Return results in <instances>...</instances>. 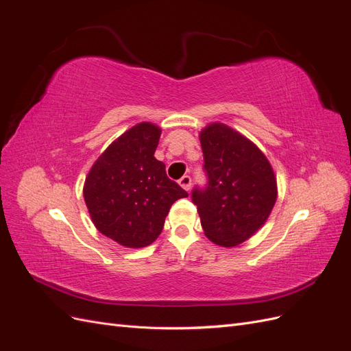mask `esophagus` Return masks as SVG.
<instances>
[{
	"instance_id": "1",
	"label": "esophagus",
	"mask_w": 351,
	"mask_h": 351,
	"mask_svg": "<svg viewBox=\"0 0 351 351\" xmlns=\"http://www.w3.org/2000/svg\"><path fill=\"white\" fill-rule=\"evenodd\" d=\"M178 184L182 186L184 190H187V192H189V190H190V186H192V177H190V176H183L182 178L178 180Z\"/></svg>"
}]
</instances>
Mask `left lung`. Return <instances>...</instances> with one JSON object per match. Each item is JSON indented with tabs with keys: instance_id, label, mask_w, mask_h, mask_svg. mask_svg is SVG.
<instances>
[{
	"instance_id": "8db88e82",
	"label": "left lung",
	"mask_w": 351,
	"mask_h": 351,
	"mask_svg": "<svg viewBox=\"0 0 351 351\" xmlns=\"http://www.w3.org/2000/svg\"><path fill=\"white\" fill-rule=\"evenodd\" d=\"M199 139L206 184L192 190V202L210 241L237 246L269 217L277 200V180L258 146L228 125L210 124Z\"/></svg>"
}]
</instances>
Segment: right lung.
Listing matches in <instances>:
<instances>
[{
  "instance_id": "1",
  "label": "right lung",
  "mask_w": 351,
  "mask_h": 351,
  "mask_svg": "<svg viewBox=\"0 0 351 351\" xmlns=\"http://www.w3.org/2000/svg\"><path fill=\"white\" fill-rule=\"evenodd\" d=\"M159 136V127L136 124L105 149L84 182L95 227L125 247H145L156 240L169 208L189 196L154 156Z\"/></svg>"
}]
</instances>
